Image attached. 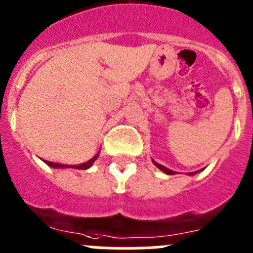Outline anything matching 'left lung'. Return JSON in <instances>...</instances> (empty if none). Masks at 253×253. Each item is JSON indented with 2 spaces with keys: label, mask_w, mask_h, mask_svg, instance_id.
Segmentation results:
<instances>
[{
  "label": "left lung",
  "mask_w": 253,
  "mask_h": 253,
  "mask_svg": "<svg viewBox=\"0 0 253 253\" xmlns=\"http://www.w3.org/2000/svg\"><path fill=\"white\" fill-rule=\"evenodd\" d=\"M152 163H154V164H155V166H156V168H159V169H160L161 171H164V172H165V174H168V175L176 174V172H175V171H172V170L168 169V168H165V166H164V165H160V164H159V163H156V161H155V160H152ZM199 171H202V170H199ZM199 171H193V172H188V175H195V174H198V172H199Z\"/></svg>",
  "instance_id": "left-lung-1"
}]
</instances>
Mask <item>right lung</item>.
I'll return each mask as SVG.
<instances>
[{
  "label": "right lung",
  "instance_id": "obj_1",
  "mask_svg": "<svg viewBox=\"0 0 253 253\" xmlns=\"http://www.w3.org/2000/svg\"><path fill=\"white\" fill-rule=\"evenodd\" d=\"M99 152H101V150H99V151L97 152V154H95L92 159H90V160H88L87 163L79 164V165H65V164L51 163V161H46V160H42V161H44L46 165H49L50 168H54V169H68V168H73V169H78V170H87V169H89L90 166L93 165V163H94V161L98 159Z\"/></svg>",
  "mask_w": 253,
  "mask_h": 253
}]
</instances>
